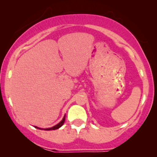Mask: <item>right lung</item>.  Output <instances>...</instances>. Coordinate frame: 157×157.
Wrapping results in <instances>:
<instances>
[{
	"instance_id": "right-lung-1",
	"label": "right lung",
	"mask_w": 157,
	"mask_h": 157,
	"mask_svg": "<svg viewBox=\"0 0 157 157\" xmlns=\"http://www.w3.org/2000/svg\"><path fill=\"white\" fill-rule=\"evenodd\" d=\"M65 119H66V115H64V117H63V120H61V121H60V122H59L58 124H57V125H55V126H53V127H52V128H40L37 127V126H35V128H36L40 129V130H45V131L56 130V129L60 128L61 126L63 125V123H64V122H65Z\"/></svg>"
}]
</instances>
